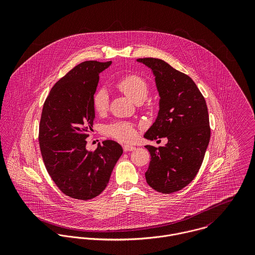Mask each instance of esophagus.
<instances>
[{"mask_svg": "<svg viewBox=\"0 0 255 255\" xmlns=\"http://www.w3.org/2000/svg\"><path fill=\"white\" fill-rule=\"evenodd\" d=\"M123 148H124V151H126V152H128V151H133V150L135 149L134 146L128 145V144H126V145L123 146Z\"/></svg>", "mask_w": 255, "mask_h": 255, "instance_id": "esophagus-1", "label": "esophagus"}]
</instances>
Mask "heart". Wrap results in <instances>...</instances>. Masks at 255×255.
<instances>
[{
    "instance_id": "1",
    "label": "heart",
    "mask_w": 255,
    "mask_h": 255,
    "mask_svg": "<svg viewBox=\"0 0 255 255\" xmlns=\"http://www.w3.org/2000/svg\"><path fill=\"white\" fill-rule=\"evenodd\" d=\"M117 87L129 99L135 102L138 99H145L148 93V84L145 79L138 74H128L117 81ZM93 108L96 113H105L109 106V95L105 88L96 90L92 97ZM107 131L112 137L129 142L136 136V130L132 124L128 122H117L110 125Z\"/></svg>"
}]
</instances>
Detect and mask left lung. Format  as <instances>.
I'll return each mask as SVG.
<instances>
[{
    "mask_svg": "<svg viewBox=\"0 0 255 255\" xmlns=\"http://www.w3.org/2000/svg\"><path fill=\"white\" fill-rule=\"evenodd\" d=\"M155 76L160 96L158 116L144 134L167 137L165 146L146 145L151 160L147 183L162 193L181 190L197 175L210 140L207 105L194 81L160 59H137Z\"/></svg>",
    "mask_w": 255,
    "mask_h": 255,
    "instance_id": "1",
    "label": "left lung"
}]
</instances>
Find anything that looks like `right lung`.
Here are the masks:
<instances>
[{"label": "right lung", "mask_w": 255, "mask_h": 255, "mask_svg": "<svg viewBox=\"0 0 255 255\" xmlns=\"http://www.w3.org/2000/svg\"><path fill=\"white\" fill-rule=\"evenodd\" d=\"M111 64L77 65L53 86L42 110L39 144L47 172L66 195L79 200L92 199L106 188L123 154L114 140L99 143L94 151L86 149L95 118L92 97L99 73Z\"/></svg>", "instance_id": "add662e5"}]
</instances>
